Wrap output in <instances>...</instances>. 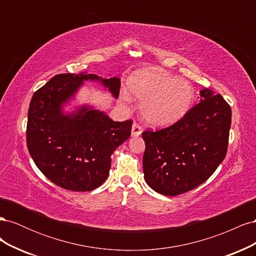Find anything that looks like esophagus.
Returning a JSON list of instances; mask_svg holds the SVG:
<instances>
[{
  "label": "esophagus",
  "mask_w": 256,
  "mask_h": 256,
  "mask_svg": "<svg viewBox=\"0 0 256 256\" xmlns=\"http://www.w3.org/2000/svg\"><path fill=\"white\" fill-rule=\"evenodd\" d=\"M142 134V127L138 125V122H134L132 125V130H131V134L132 136H138Z\"/></svg>",
  "instance_id": "esophagus-1"
}]
</instances>
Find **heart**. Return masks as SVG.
Here are the masks:
<instances>
[{"label": "heart", "mask_w": 256, "mask_h": 256, "mask_svg": "<svg viewBox=\"0 0 256 256\" xmlns=\"http://www.w3.org/2000/svg\"><path fill=\"white\" fill-rule=\"evenodd\" d=\"M129 92L143 100L141 114L152 126H170L190 110L194 92L191 84L162 69L138 70L129 78Z\"/></svg>", "instance_id": "b5f03b06"}]
</instances>
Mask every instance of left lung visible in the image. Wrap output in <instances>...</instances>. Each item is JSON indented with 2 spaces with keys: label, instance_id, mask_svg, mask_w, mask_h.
<instances>
[{
  "label": "left lung",
  "instance_id": "8db88e82",
  "mask_svg": "<svg viewBox=\"0 0 256 256\" xmlns=\"http://www.w3.org/2000/svg\"><path fill=\"white\" fill-rule=\"evenodd\" d=\"M200 102L172 126L142 134L147 184L175 196L206 182L226 158L232 122L230 104L205 88Z\"/></svg>",
  "mask_w": 256,
  "mask_h": 256
}]
</instances>
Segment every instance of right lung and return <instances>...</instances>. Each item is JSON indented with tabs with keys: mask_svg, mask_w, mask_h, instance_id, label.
Segmentation results:
<instances>
[{
	"mask_svg": "<svg viewBox=\"0 0 256 256\" xmlns=\"http://www.w3.org/2000/svg\"><path fill=\"white\" fill-rule=\"evenodd\" d=\"M98 81L118 98L120 80L80 72L54 76L30 100L26 144L42 173L58 187L92 191L109 175L111 156L131 134L132 120L113 122L104 112L82 106L65 114L63 106L84 81Z\"/></svg>",
	"mask_w": 256,
	"mask_h": 256,
	"instance_id": "right-lung-1",
	"label": "right lung"
}]
</instances>
